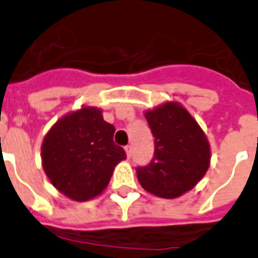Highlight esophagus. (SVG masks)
Masks as SVG:
<instances>
[{"mask_svg":"<svg viewBox=\"0 0 258 258\" xmlns=\"http://www.w3.org/2000/svg\"><path fill=\"white\" fill-rule=\"evenodd\" d=\"M125 153H127V157H131V153H133V148H131V145H127V146H125Z\"/></svg>","mask_w":258,"mask_h":258,"instance_id":"obj_1","label":"esophagus"}]
</instances>
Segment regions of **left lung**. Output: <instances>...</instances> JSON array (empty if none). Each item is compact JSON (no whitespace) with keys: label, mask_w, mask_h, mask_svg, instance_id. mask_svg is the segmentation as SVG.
<instances>
[{"label":"left lung","mask_w":258,"mask_h":258,"mask_svg":"<svg viewBox=\"0 0 258 258\" xmlns=\"http://www.w3.org/2000/svg\"><path fill=\"white\" fill-rule=\"evenodd\" d=\"M145 117L154 137V154L148 165L137 168L139 183L158 197H179L207 173L211 161L207 137L176 102L149 110Z\"/></svg>","instance_id":"left-lung-1"}]
</instances>
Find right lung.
Instances as JSON below:
<instances>
[{
  "mask_svg": "<svg viewBox=\"0 0 258 258\" xmlns=\"http://www.w3.org/2000/svg\"><path fill=\"white\" fill-rule=\"evenodd\" d=\"M102 112L85 106L57 121L42 144V165L51 184L75 201L104 191L114 167L127 157L113 142L114 127Z\"/></svg>",
  "mask_w": 258,
  "mask_h": 258,
  "instance_id": "add662e5",
  "label": "right lung"
}]
</instances>
